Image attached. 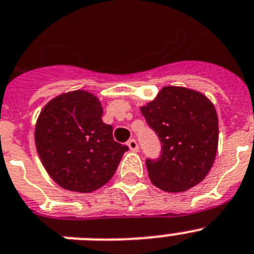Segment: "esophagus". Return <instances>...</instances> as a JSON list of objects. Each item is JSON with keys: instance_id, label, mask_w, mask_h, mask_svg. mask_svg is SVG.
I'll use <instances>...</instances> for the list:
<instances>
[{"instance_id": "esophagus-1", "label": "esophagus", "mask_w": 254, "mask_h": 254, "mask_svg": "<svg viewBox=\"0 0 254 254\" xmlns=\"http://www.w3.org/2000/svg\"><path fill=\"white\" fill-rule=\"evenodd\" d=\"M127 145H128V148L131 149L132 151H138V144L135 138H131V140H128V141H127Z\"/></svg>"}]
</instances>
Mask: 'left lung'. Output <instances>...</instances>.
I'll list each match as a JSON object with an SVG mask.
<instances>
[{"mask_svg": "<svg viewBox=\"0 0 254 254\" xmlns=\"http://www.w3.org/2000/svg\"><path fill=\"white\" fill-rule=\"evenodd\" d=\"M140 110L162 144L160 157L146 159L151 183L180 192L203 181L218 145V118L211 100L195 90L166 86Z\"/></svg>", "mask_w": 254, "mask_h": 254, "instance_id": "left-lung-1", "label": "left lung"}]
</instances>
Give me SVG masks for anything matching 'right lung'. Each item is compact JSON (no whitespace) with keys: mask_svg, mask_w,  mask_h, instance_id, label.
Masks as SVG:
<instances>
[{"mask_svg":"<svg viewBox=\"0 0 254 254\" xmlns=\"http://www.w3.org/2000/svg\"><path fill=\"white\" fill-rule=\"evenodd\" d=\"M103 106L83 90L49 101L37 119L34 140L45 170L63 189L91 192L113 177L128 146L114 141Z\"/></svg>","mask_w":254,"mask_h":254,"instance_id":"right-lung-1","label":"right lung"}]
</instances>
